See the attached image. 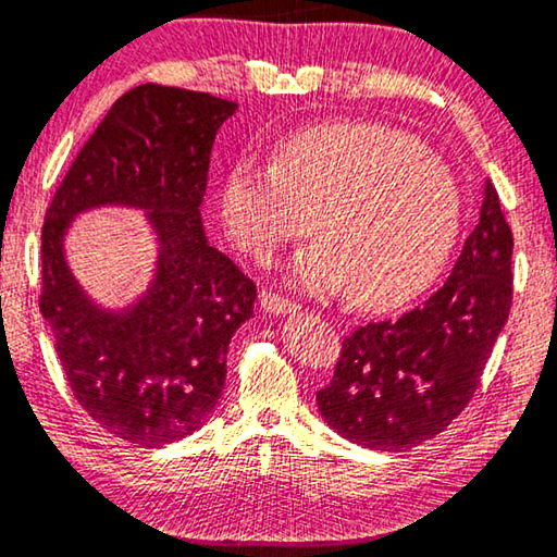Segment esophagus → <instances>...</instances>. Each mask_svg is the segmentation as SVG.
<instances>
[{"label": "esophagus", "mask_w": 557, "mask_h": 557, "mask_svg": "<svg viewBox=\"0 0 557 557\" xmlns=\"http://www.w3.org/2000/svg\"><path fill=\"white\" fill-rule=\"evenodd\" d=\"M261 306L267 308L269 313H276V315L278 313H296L298 311L296 300L273 294V290H263V294H261Z\"/></svg>", "instance_id": "esophagus-1"}]
</instances>
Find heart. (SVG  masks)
I'll use <instances>...</instances> for the list:
<instances>
[{"mask_svg": "<svg viewBox=\"0 0 557 557\" xmlns=\"http://www.w3.org/2000/svg\"><path fill=\"white\" fill-rule=\"evenodd\" d=\"M294 281L313 294L348 284L364 308L417 296L457 242L463 197L451 168L414 135L377 123H327L246 154L222 193L232 239L259 261L311 230Z\"/></svg>", "mask_w": 557, "mask_h": 557, "instance_id": "b5f03b06", "label": "heart"}]
</instances>
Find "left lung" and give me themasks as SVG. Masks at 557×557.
<instances>
[{"mask_svg":"<svg viewBox=\"0 0 557 557\" xmlns=\"http://www.w3.org/2000/svg\"><path fill=\"white\" fill-rule=\"evenodd\" d=\"M513 234L486 185L476 230L446 284L395 321L345 335L318 409L335 432L377 451H407L461 414L513 304Z\"/></svg>","mask_w":557,"mask_h":557,"instance_id":"1","label":"left lung"}]
</instances>
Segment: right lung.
Wrapping results in <instances>:
<instances>
[{"mask_svg":"<svg viewBox=\"0 0 557 557\" xmlns=\"http://www.w3.org/2000/svg\"><path fill=\"white\" fill-rule=\"evenodd\" d=\"M234 100L143 84L111 106L53 195L41 230L39 308L76 403L123 442L165 446L216 407L226 350L253 315L257 284L207 244L202 205L212 143ZM150 208L163 253L159 276L123 317L98 312L62 261L73 213L98 203Z\"/></svg>","mask_w":557,"mask_h":557,"instance_id":"obj_1","label":"right lung"}]
</instances>
